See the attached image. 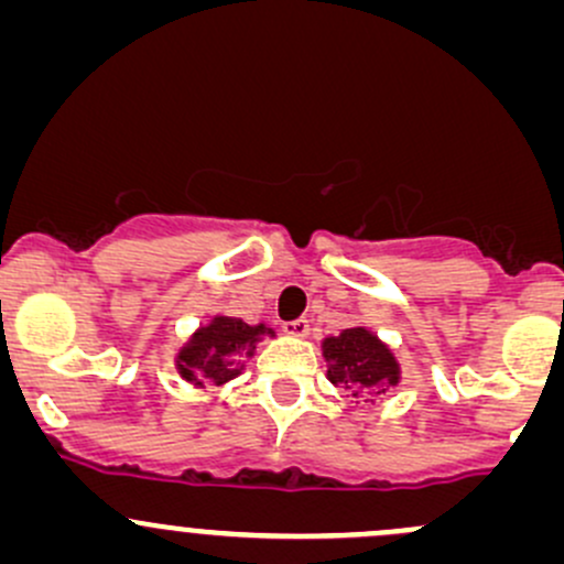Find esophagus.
<instances>
[{
    "label": "esophagus",
    "mask_w": 564,
    "mask_h": 564,
    "mask_svg": "<svg viewBox=\"0 0 564 564\" xmlns=\"http://www.w3.org/2000/svg\"><path fill=\"white\" fill-rule=\"evenodd\" d=\"M283 332H286L289 337L305 339L307 334H311V324H307L305 318H296V321H289V324H283Z\"/></svg>",
    "instance_id": "obj_1"
}]
</instances>
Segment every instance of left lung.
Returning a JSON list of instances; mask_svg holds the SVG:
<instances>
[{
  "label": "left lung",
  "mask_w": 564,
  "mask_h": 564,
  "mask_svg": "<svg viewBox=\"0 0 564 564\" xmlns=\"http://www.w3.org/2000/svg\"><path fill=\"white\" fill-rule=\"evenodd\" d=\"M321 352L326 358V377L332 386H345L352 395H380L401 380L393 350L367 326H352L337 337H326Z\"/></svg>",
  "instance_id": "1"
}]
</instances>
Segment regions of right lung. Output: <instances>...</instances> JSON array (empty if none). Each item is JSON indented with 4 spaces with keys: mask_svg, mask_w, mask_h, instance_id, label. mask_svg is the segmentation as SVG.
Instances as JSON below:
<instances>
[{
    "mask_svg": "<svg viewBox=\"0 0 564 564\" xmlns=\"http://www.w3.org/2000/svg\"><path fill=\"white\" fill-rule=\"evenodd\" d=\"M264 337H275L268 324H246L230 315H214L206 326H197L176 352V372L189 386L214 391L227 386L246 367Z\"/></svg>",
    "mask_w": 564,
    "mask_h": 564,
    "instance_id": "1",
    "label": "right lung"
}]
</instances>
